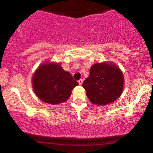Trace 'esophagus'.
I'll return each instance as SVG.
<instances>
[{
  "label": "esophagus",
  "instance_id": "34e87169",
  "mask_svg": "<svg viewBox=\"0 0 153 153\" xmlns=\"http://www.w3.org/2000/svg\"><path fill=\"white\" fill-rule=\"evenodd\" d=\"M83 79H79V80L78 81V82H79V85H82V83H83Z\"/></svg>",
  "mask_w": 153,
  "mask_h": 153
}]
</instances>
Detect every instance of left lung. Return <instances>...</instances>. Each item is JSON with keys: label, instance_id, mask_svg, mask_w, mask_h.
I'll use <instances>...</instances> for the list:
<instances>
[{"label": "left lung", "instance_id": "8db88e82", "mask_svg": "<svg viewBox=\"0 0 153 153\" xmlns=\"http://www.w3.org/2000/svg\"><path fill=\"white\" fill-rule=\"evenodd\" d=\"M83 87L92 104L104 106L119 98L123 91L124 76L120 69L112 62L93 64Z\"/></svg>", "mask_w": 153, "mask_h": 153}]
</instances>
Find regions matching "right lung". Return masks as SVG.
Returning <instances> with one entry per match:
<instances>
[{
    "instance_id": "1",
    "label": "right lung",
    "mask_w": 153,
    "mask_h": 153,
    "mask_svg": "<svg viewBox=\"0 0 153 153\" xmlns=\"http://www.w3.org/2000/svg\"><path fill=\"white\" fill-rule=\"evenodd\" d=\"M33 88L41 101L51 104L66 102L74 88L79 85L59 62L40 64L32 77Z\"/></svg>"
}]
</instances>
